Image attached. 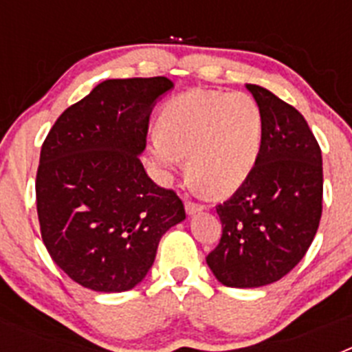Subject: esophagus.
<instances>
[{
    "label": "esophagus",
    "instance_id": "34e87169",
    "mask_svg": "<svg viewBox=\"0 0 352 352\" xmlns=\"http://www.w3.org/2000/svg\"><path fill=\"white\" fill-rule=\"evenodd\" d=\"M185 210H186V213H188V214H194V213H199V211H203L204 206H203V204L194 203V201H186Z\"/></svg>",
    "mask_w": 352,
    "mask_h": 352
}]
</instances>
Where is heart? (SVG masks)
<instances>
[{
    "mask_svg": "<svg viewBox=\"0 0 352 352\" xmlns=\"http://www.w3.org/2000/svg\"><path fill=\"white\" fill-rule=\"evenodd\" d=\"M151 157L164 170L186 158L192 182L227 195L247 179L263 142V113L247 93L190 91L167 102Z\"/></svg>",
    "mask_w": 352,
    "mask_h": 352,
    "instance_id": "obj_1",
    "label": "heart"
}]
</instances>
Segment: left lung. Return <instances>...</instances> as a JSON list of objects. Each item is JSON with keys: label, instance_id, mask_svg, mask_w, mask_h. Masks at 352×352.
Wrapping results in <instances>:
<instances>
[{"label": "left lung", "instance_id": "8db88e82", "mask_svg": "<svg viewBox=\"0 0 352 352\" xmlns=\"http://www.w3.org/2000/svg\"><path fill=\"white\" fill-rule=\"evenodd\" d=\"M263 113L254 169L217 204L219 245L208 254L213 275L229 287L280 280L309 250L322 213V157L305 118L268 89L248 84Z\"/></svg>", "mask_w": 352, "mask_h": 352}]
</instances>
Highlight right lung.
Segmentation results:
<instances>
[{
  "instance_id": "1",
  "label": "right lung",
  "mask_w": 352,
  "mask_h": 352,
  "mask_svg": "<svg viewBox=\"0 0 352 352\" xmlns=\"http://www.w3.org/2000/svg\"><path fill=\"white\" fill-rule=\"evenodd\" d=\"M167 77L100 82L65 109L40 151L36 213L49 256L82 287H135L169 227L185 220L178 194L146 174L149 114Z\"/></svg>"
}]
</instances>
